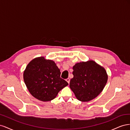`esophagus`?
Wrapping results in <instances>:
<instances>
[{"label": "esophagus", "mask_w": 130, "mask_h": 130, "mask_svg": "<svg viewBox=\"0 0 130 130\" xmlns=\"http://www.w3.org/2000/svg\"><path fill=\"white\" fill-rule=\"evenodd\" d=\"M66 81H67V82H68V84H69V82H70V79H69V78H67V79H66Z\"/></svg>", "instance_id": "1"}]
</instances>
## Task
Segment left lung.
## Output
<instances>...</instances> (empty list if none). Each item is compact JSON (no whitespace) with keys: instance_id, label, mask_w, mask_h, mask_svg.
<instances>
[{"instance_id":"obj_1","label":"left lung","mask_w":130,"mask_h":130,"mask_svg":"<svg viewBox=\"0 0 130 130\" xmlns=\"http://www.w3.org/2000/svg\"><path fill=\"white\" fill-rule=\"evenodd\" d=\"M69 86L77 99L88 102L98 96L107 82L108 75L103 67L93 60L77 63Z\"/></svg>"}]
</instances>
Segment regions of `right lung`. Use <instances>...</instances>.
<instances>
[{"mask_svg":"<svg viewBox=\"0 0 130 130\" xmlns=\"http://www.w3.org/2000/svg\"><path fill=\"white\" fill-rule=\"evenodd\" d=\"M60 75V70L54 61L41 56L29 63L23 78L27 89L34 98L42 101H49L68 85Z\"/></svg>","mask_w":130,"mask_h":130,"instance_id":"right-lung-1","label":"right lung"}]
</instances>
